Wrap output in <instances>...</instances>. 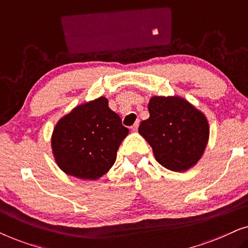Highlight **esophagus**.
<instances>
[{
    "mask_svg": "<svg viewBox=\"0 0 248 248\" xmlns=\"http://www.w3.org/2000/svg\"><path fill=\"white\" fill-rule=\"evenodd\" d=\"M138 127H139V122H137V123H135V124L133 125V126L131 127V130L133 131V132H137V131H138Z\"/></svg>",
    "mask_w": 248,
    "mask_h": 248,
    "instance_id": "1",
    "label": "esophagus"
}]
</instances>
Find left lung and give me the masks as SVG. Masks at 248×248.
<instances>
[{
    "label": "left lung",
    "instance_id": "obj_1",
    "mask_svg": "<svg viewBox=\"0 0 248 248\" xmlns=\"http://www.w3.org/2000/svg\"><path fill=\"white\" fill-rule=\"evenodd\" d=\"M149 116L139 133L151 145L162 167L186 171L204 154L210 127L206 116L179 96H154L148 105Z\"/></svg>",
    "mask_w": 248,
    "mask_h": 248
}]
</instances>
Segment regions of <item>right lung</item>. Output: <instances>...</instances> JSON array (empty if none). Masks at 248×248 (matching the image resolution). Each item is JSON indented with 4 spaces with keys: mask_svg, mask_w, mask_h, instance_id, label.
<instances>
[{
    "mask_svg": "<svg viewBox=\"0 0 248 248\" xmlns=\"http://www.w3.org/2000/svg\"><path fill=\"white\" fill-rule=\"evenodd\" d=\"M127 134L121 117L101 96L78 105L60 118L50 144L61 170L82 181H96L113 167Z\"/></svg>",
    "mask_w": 248,
    "mask_h": 248,
    "instance_id": "1",
    "label": "right lung"
}]
</instances>
